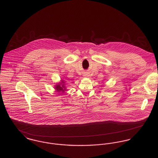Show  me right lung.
<instances>
[{"mask_svg":"<svg viewBox=\"0 0 158 158\" xmlns=\"http://www.w3.org/2000/svg\"><path fill=\"white\" fill-rule=\"evenodd\" d=\"M54 88L58 93H64L66 90V88L65 86V80H61L59 83L55 85Z\"/></svg>","mask_w":158,"mask_h":158,"instance_id":"right-lung-1","label":"right lung"}]
</instances>
